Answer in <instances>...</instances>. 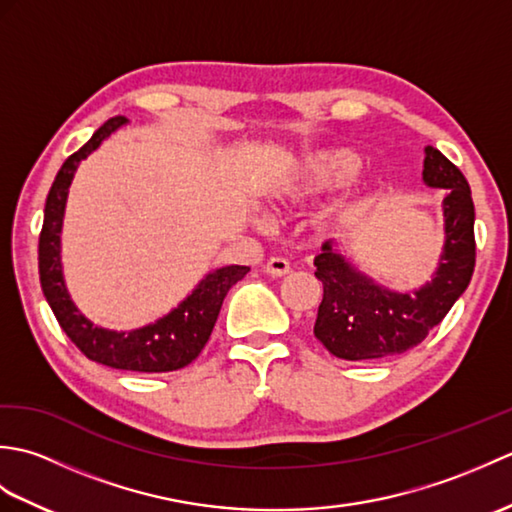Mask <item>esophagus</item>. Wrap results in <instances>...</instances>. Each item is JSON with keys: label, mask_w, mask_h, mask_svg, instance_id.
I'll return each instance as SVG.
<instances>
[{"label": "esophagus", "mask_w": 512, "mask_h": 512, "mask_svg": "<svg viewBox=\"0 0 512 512\" xmlns=\"http://www.w3.org/2000/svg\"><path fill=\"white\" fill-rule=\"evenodd\" d=\"M266 273L270 277H284L290 273V262L284 257H270L266 262Z\"/></svg>", "instance_id": "esophagus-1"}]
</instances>
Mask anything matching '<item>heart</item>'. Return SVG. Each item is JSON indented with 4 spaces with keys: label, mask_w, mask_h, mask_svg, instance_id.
I'll return each mask as SVG.
<instances>
[{
    "label": "heart",
    "mask_w": 512,
    "mask_h": 512,
    "mask_svg": "<svg viewBox=\"0 0 512 512\" xmlns=\"http://www.w3.org/2000/svg\"><path fill=\"white\" fill-rule=\"evenodd\" d=\"M358 158L352 151L336 149L312 154L299 162L292 178L279 187L281 198H306L345 187L358 171Z\"/></svg>",
    "instance_id": "heart-1"
}]
</instances>
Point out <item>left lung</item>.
<instances>
[{"label":"left lung","mask_w":512,"mask_h":512,"mask_svg":"<svg viewBox=\"0 0 512 512\" xmlns=\"http://www.w3.org/2000/svg\"><path fill=\"white\" fill-rule=\"evenodd\" d=\"M424 182L447 189L444 198V255L431 284L396 295L356 273L332 244L314 257L323 284L314 336L343 361L372 363L420 345L447 317L453 303L471 284L475 270V204L464 173L436 147H427Z\"/></svg>","instance_id":"1"}]
</instances>
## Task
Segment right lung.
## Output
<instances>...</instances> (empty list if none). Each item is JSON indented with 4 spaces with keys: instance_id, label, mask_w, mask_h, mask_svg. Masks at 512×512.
<instances>
[{
    "instance_id": "right-lung-1",
    "label": "right lung",
    "mask_w": 512,
    "mask_h": 512,
    "mask_svg": "<svg viewBox=\"0 0 512 512\" xmlns=\"http://www.w3.org/2000/svg\"><path fill=\"white\" fill-rule=\"evenodd\" d=\"M125 123L123 116H114L96 129L94 136L79 151L63 162L54 178L43 211V226L39 233V281L61 330L79 347L90 361L125 372L160 374L182 369L193 363L204 350L220 314L226 292L239 279H244L248 266H226L206 275L198 288L184 299L167 317L132 332H112L96 328L74 308L61 275L59 233L63 222L65 198L79 162L88 158L114 129Z\"/></svg>"
}]
</instances>
